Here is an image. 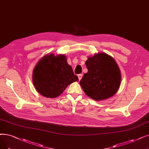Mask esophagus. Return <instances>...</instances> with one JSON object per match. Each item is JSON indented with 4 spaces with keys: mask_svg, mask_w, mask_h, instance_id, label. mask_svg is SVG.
Here are the masks:
<instances>
[{
    "mask_svg": "<svg viewBox=\"0 0 149 149\" xmlns=\"http://www.w3.org/2000/svg\"><path fill=\"white\" fill-rule=\"evenodd\" d=\"M82 77H83V75H82V74H78V77H79V80H80L81 79Z\"/></svg>",
    "mask_w": 149,
    "mask_h": 149,
    "instance_id": "esophagus-1",
    "label": "esophagus"
}]
</instances>
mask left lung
<instances>
[{
	"label": "left lung",
	"instance_id": "1",
	"mask_svg": "<svg viewBox=\"0 0 149 149\" xmlns=\"http://www.w3.org/2000/svg\"><path fill=\"white\" fill-rule=\"evenodd\" d=\"M88 72L80 85L85 94L95 100L111 97L119 88L121 75L119 66L110 56L102 53L89 57L85 63Z\"/></svg>",
	"mask_w": 149,
	"mask_h": 149
}]
</instances>
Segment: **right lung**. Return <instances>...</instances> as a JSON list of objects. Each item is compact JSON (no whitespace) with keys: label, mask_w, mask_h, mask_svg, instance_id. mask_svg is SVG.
I'll return each instance as SVG.
<instances>
[{"label":"right lung","mask_w":149,"mask_h":149,"mask_svg":"<svg viewBox=\"0 0 149 149\" xmlns=\"http://www.w3.org/2000/svg\"><path fill=\"white\" fill-rule=\"evenodd\" d=\"M64 55H47L38 61L33 72L37 91L46 97L60 95L69 85L79 80Z\"/></svg>","instance_id":"add662e5"}]
</instances>
